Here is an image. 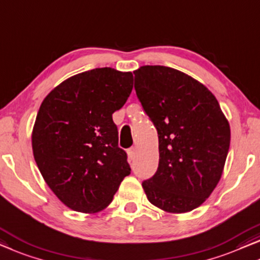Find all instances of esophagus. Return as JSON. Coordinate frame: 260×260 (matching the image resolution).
I'll list each match as a JSON object with an SVG mask.
<instances>
[{
  "label": "esophagus",
  "instance_id": "obj_1",
  "mask_svg": "<svg viewBox=\"0 0 260 260\" xmlns=\"http://www.w3.org/2000/svg\"><path fill=\"white\" fill-rule=\"evenodd\" d=\"M136 152H137L136 148H130L129 150H127V155H129L130 159H134V158L136 157Z\"/></svg>",
  "mask_w": 260,
  "mask_h": 260
}]
</instances>
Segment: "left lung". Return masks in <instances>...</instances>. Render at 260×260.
I'll return each mask as SVG.
<instances>
[{
  "label": "left lung",
  "mask_w": 260,
  "mask_h": 260,
  "mask_svg": "<svg viewBox=\"0 0 260 260\" xmlns=\"http://www.w3.org/2000/svg\"><path fill=\"white\" fill-rule=\"evenodd\" d=\"M135 90L158 134L159 163L143 180L149 202L171 213L189 212L219 182L230 148V125L206 86L182 71L144 66Z\"/></svg>",
  "instance_id": "1"
}]
</instances>
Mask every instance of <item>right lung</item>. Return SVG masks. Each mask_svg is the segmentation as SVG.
<instances>
[{"mask_svg":"<svg viewBox=\"0 0 260 260\" xmlns=\"http://www.w3.org/2000/svg\"><path fill=\"white\" fill-rule=\"evenodd\" d=\"M133 84L131 73L97 68L62 82L41 104L34 157L48 186L71 210L107 208L130 175L112 114L125 104Z\"/></svg>","mask_w":260,"mask_h":260,"instance_id":"right-lung-1","label":"right lung"}]
</instances>
